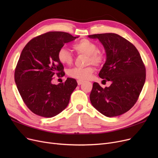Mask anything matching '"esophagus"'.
<instances>
[{"label": "esophagus", "instance_id": "esophagus-1", "mask_svg": "<svg viewBox=\"0 0 158 158\" xmlns=\"http://www.w3.org/2000/svg\"><path fill=\"white\" fill-rule=\"evenodd\" d=\"M83 82H84L83 81H82V80H77V84H78V85H82V83H83Z\"/></svg>", "mask_w": 158, "mask_h": 158}]
</instances>
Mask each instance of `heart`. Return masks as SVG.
<instances>
[{
	"label": "heart",
	"mask_w": 158,
	"mask_h": 158,
	"mask_svg": "<svg viewBox=\"0 0 158 158\" xmlns=\"http://www.w3.org/2000/svg\"><path fill=\"white\" fill-rule=\"evenodd\" d=\"M73 48L78 54L87 55L88 64L92 63L98 66L101 64L104 59L103 54L97 51V45L93 41L86 39L82 40L73 45ZM57 57L59 61L63 64L70 65L73 62V56L69 50L65 47H61L57 52ZM94 69L92 66L85 68H73L69 70V75L79 80H86L92 76Z\"/></svg>",
	"instance_id": "heart-1"
}]
</instances>
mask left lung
Returning <instances> with one entry per match:
<instances>
[{
  "instance_id": "obj_1",
  "label": "left lung",
  "mask_w": 158,
  "mask_h": 158,
  "mask_svg": "<svg viewBox=\"0 0 158 158\" xmlns=\"http://www.w3.org/2000/svg\"><path fill=\"white\" fill-rule=\"evenodd\" d=\"M88 37L98 39L104 46L106 60L98 76L111 82L104 88L94 82L91 103L107 117L125 113L135 104L145 84L146 72L142 57L134 45L114 33Z\"/></svg>"
}]
</instances>
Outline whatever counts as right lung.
<instances>
[{"label": "right lung", "instance_id": "right-lung-1", "mask_svg": "<svg viewBox=\"0 0 158 158\" xmlns=\"http://www.w3.org/2000/svg\"><path fill=\"white\" fill-rule=\"evenodd\" d=\"M79 36L60 31L48 32L32 39L24 47L15 71V81L24 103L35 114L51 118L67 107L77 86L76 79L53 85L56 74L64 76L57 52L64 44Z\"/></svg>", "mask_w": 158, "mask_h": 158}]
</instances>
